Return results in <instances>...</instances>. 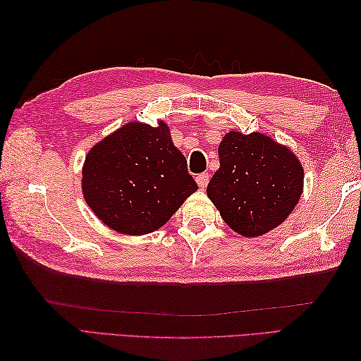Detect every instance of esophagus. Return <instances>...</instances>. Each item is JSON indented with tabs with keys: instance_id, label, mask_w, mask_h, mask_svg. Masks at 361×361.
Here are the masks:
<instances>
[{
	"instance_id": "esophagus-1",
	"label": "esophagus",
	"mask_w": 361,
	"mask_h": 361,
	"mask_svg": "<svg viewBox=\"0 0 361 361\" xmlns=\"http://www.w3.org/2000/svg\"><path fill=\"white\" fill-rule=\"evenodd\" d=\"M195 181H197V185H198V186H200L202 189H204L206 186H208V183H209V175H208V173H200V175H197Z\"/></svg>"
}]
</instances>
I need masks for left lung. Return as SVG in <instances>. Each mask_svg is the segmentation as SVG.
I'll use <instances>...</instances> for the list:
<instances>
[{
  "label": "left lung",
  "mask_w": 361,
  "mask_h": 361,
  "mask_svg": "<svg viewBox=\"0 0 361 361\" xmlns=\"http://www.w3.org/2000/svg\"><path fill=\"white\" fill-rule=\"evenodd\" d=\"M220 167L206 194L225 224L259 237L286 220L304 188L301 161L287 145L260 132H228L219 145Z\"/></svg>",
  "instance_id": "1"
}]
</instances>
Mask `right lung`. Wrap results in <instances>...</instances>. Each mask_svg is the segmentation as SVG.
Instances as JSON below:
<instances>
[{"label":"right lung","mask_w":361,"mask_h":361,"mask_svg":"<svg viewBox=\"0 0 361 361\" xmlns=\"http://www.w3.org/2000/svg\"><path fill=\"white\" fill-rule=\"evenodd\" d=\"M198 189L163 121L157 127L127 122L96 142L82 169L87 204L113 231H157Z\"/></svg>","instance_id":"right-lung-1"}]
</instances>
